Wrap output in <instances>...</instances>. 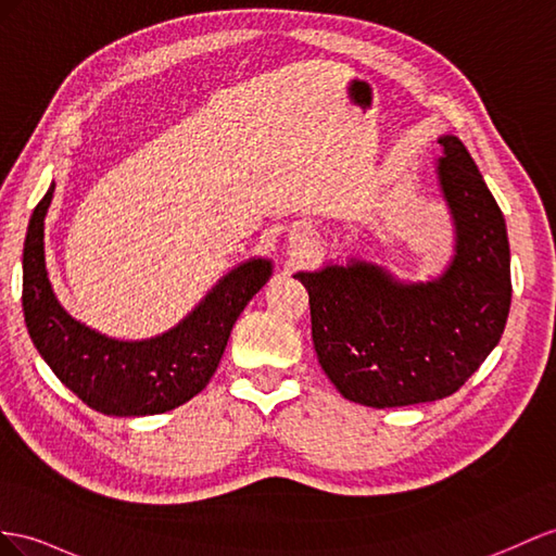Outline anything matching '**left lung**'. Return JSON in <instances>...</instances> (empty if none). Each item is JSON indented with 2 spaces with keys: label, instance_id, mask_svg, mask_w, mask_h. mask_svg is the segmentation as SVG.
<instances>
[{
  "label": "left lung",
  "instance_id": "left-lung-1",
  "mask_svg": "<svg viewBox=\"0 0 556 556\" xmlns=\"http://www.w3.org/2000/svg\"><path fill=\"white\" fill-rule=\"evenodd\" d=\"M441 192L455 227L448 267L404 283L366 261L298 273L309 293L312 340L336 390L374 408L458 392L497 345L509 315V241L501 206L467 148L441 136Z\"/></svg>",
  "mask_w": 556,
  "mask_h": 556
}]
</instances>
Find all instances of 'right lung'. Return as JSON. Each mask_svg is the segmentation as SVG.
<instances>
[{
    "label": "right lung",
    "instance_id": "right-lung-1",
    "mask_svg": "<svg viewBox=\"0 0 556 556\" xmlns=\"http://www.w3.org/2000/svg\"><path fill=\"white\" fill-rule=\"evenodd\" d=\"M53 185L35 206L23 249V312L37 352L67 390L105 416H154L190 402L216 374L237 317L273 275L251 258L230 269L174 329L115 340L73 319L55 298L45 261Z\"/></svg>",
    "mask_w": 556,
    "mask_h": 556
}]
</instances>
